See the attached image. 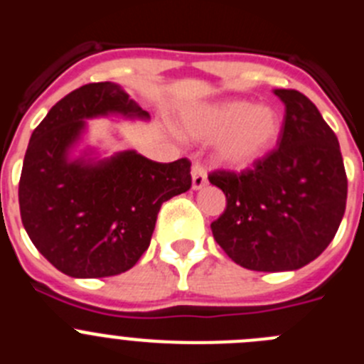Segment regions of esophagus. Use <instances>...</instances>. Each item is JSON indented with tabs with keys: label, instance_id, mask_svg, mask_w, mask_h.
Returning <instances> with one entry per match:
<instances>
[{
	"label": "esophagus",
	"instance_id": "obj_1",
	"mask_svg": "<svg viewBox=\"0 0 364 364\" xmlns=\"http://www.w3.org/2000/svg\"><path fill=\"white\" fill-rule=\"evenodd\" d=\"M205 182H208V171H205V167L200 162H197L191 169L193 189H200L202 186H205Z\"/></svg>",
	"mask_w": 364,
	"mask_h": 364
}]
</instances>
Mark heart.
Listing matches in <instances>:
<instances>
[{
	"mask_svg": "<svg viewBox=\"0 0 364 364\" xmlns=\"http://www.w3.org/2000/svg\"><path fill=\"white\" fill-rule=\"evenodd\" d=\"M188 127L198 138H218L217 159L235 169H244L275 147L282 131V117L272 105L226 100L197 112L189 118Z\"/></svg>",
	"mask_w": 364,
	"mask_h": 364,
	"instance_id": "1",
	"label": "heart"
}]
</instances>
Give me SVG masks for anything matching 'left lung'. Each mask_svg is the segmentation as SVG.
<instances>
[{
    "mask_svg": "<svg viewBox=\"0 0 364 364\" xmlns=\"http://www.w3.org/2000/svg\"><path fill=\"white\" fill-rule=\"evenodd\" d=\"M284 102L277 149L240 173L218 169L210 182L226 195L211 231L231 260L253 272L306 266L336 237L346 208L339 142L310 98L275 89Z\"/></svg>",
    "mask_w": 364,
    "mask_h": 364,
    "instance_id": "obj_1",
    "label": "left lung"
}]
</instances>
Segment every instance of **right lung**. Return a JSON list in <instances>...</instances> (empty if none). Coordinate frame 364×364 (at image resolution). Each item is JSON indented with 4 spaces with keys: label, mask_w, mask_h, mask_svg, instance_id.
<instances>
[{
    "label": "right lung",
    "mask_w": 364,
    "mask_h": 364,
    "mask_svg": "<svg viewBox=\"0 0 364 364\" xmlns=\"http://www.w3.org/2000/svg\"><path fill=\"white\" fill-rule=\"evenodd\" d=\"M149 118L117 83H87L47 112L28 142L19 178L21 222L38 252L69 277L133 268L149 247L162 204L191 188V162L160 164L124 151L91 164L69 160L87 118Z\"/></svg>",
    "instance_id": "obj_1"
}]
</instances>
